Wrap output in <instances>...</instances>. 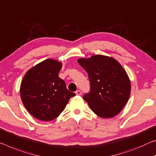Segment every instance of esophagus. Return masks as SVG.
I'll use <instances>...</instances> for the list:
<instances>
[{"mask_svg":"<svg viewBox=\"0 0 156 156\" xmlns=\"http://www.w3.org/2000/svg\"><path fill=\"white\" fill-rule=\"evenodd\" d=\"M75 93L76 94V95H81V91L80 90H76V92H75Z\"/></svg>","mask_w":156,"mask_h":156,"instance_id":"obj_1","label":"esophagus"}]
</instances>
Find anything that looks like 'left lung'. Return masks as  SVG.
<instances>
[{
  "label": "left lung",
  "instance_id": "1",
  "mask_svg": "<svg viewBox=\"0 0 156 156\" xmlns=\"http://www.w3.org/2000/svg\"><path fill=\"white\" fill-rule=\"evenodd\" d=\"M77 61L87 72L90 83V91L83 95L84 100L99 117L117 115L131 94V81L123 67L114 58L101 55Z\"/></svg>",
  "mask_w": 156,
  "mask_h": 156
}]
</instances>
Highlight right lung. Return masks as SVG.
Returning <instances> with one entry per match:
<instances>
[{
	"mask_svg": "<svg viewBox=\"0 0 156 156\" xmlns=\"http://www.w3.org/2000/svg\"><path fill=\"white\" fill-rule=\"evenodd\" d=\"M62 63L48 58L30 68L20 83V95L27 111L35 118L52 121L64 110L75 93L58 77Z\"/></svg>",
	"mask_w": 156,
	"mask_h": 156,
	"instance_id": "1",
	"label": "right lung"
}]
</instances>
